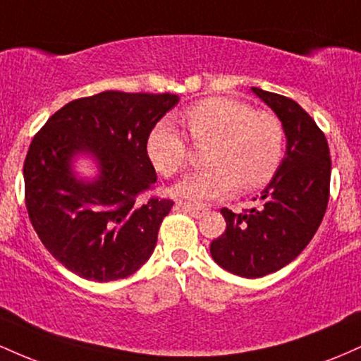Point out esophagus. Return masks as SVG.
I'll use <instances>...</instances> for the list:
<instances>
[{
  "label": "esophagus",
  "mask_w": 361,
  "mask_h": 361,
  "mask_svg": "<svg viewBox=\"0 0 361 361\" xmlns=\"http://www.w3.org/2000/svg\"><path fill=\"white\" fill-rule=\"evenodd\" d=\"M176 210H181V212H188L192 217H197L200 219L202 215H205L209 212V209H205V207H200V205H193V204H186V202H178Z\"/></svg>",
  "instance_id": "esophagus-1"
}]
</instances>
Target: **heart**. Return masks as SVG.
I'll use <instances>...</instances> for the list:
<instances>
[{"mask_svg":"<svg viewBox=\"0 0 361 361\" xmlns=\"http://www.w3.org/2000/svg\"><path fill=\"white\" fill-rule=\"evenodd\" d=\"M185 127L195 144H210L205 163L175 186V193L195 202L215 200L235 188L255 190L276 175L285 157V128L276 115L256 111L234 98H207L185 111ZM146 152L159 175L171 178L188 163V146L168 120L149 132Z\"/></svg>","mask_w":361,"mask_h":361,"instance_id":"b5f03b06","label":"heart"}]
</instances>
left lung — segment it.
<instances>
[{
	"mask_svg": "<svg viewBox=\"0 0 361 361\" xmlns=\"http://www.w3.org/2000/svg\"><path fill=\"white\" fill-rule=\"evenodd\" d=\"M251 91L283 123L287 151L261 192L258 209L221 210L227 227L210 244V255L224 270L259 279L287 267L316 234L329 200L331 157L324 134L299 103L259 88Z\"/></svg>",
	"mask_w": 361,
	"mask_h": 361,
	"instance_id": "obj_1",
	"label": "left lung"
}]
</instances>
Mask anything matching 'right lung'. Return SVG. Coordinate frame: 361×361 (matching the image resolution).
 Instances as JSON below:
<instances>
[{
    "mask_svg": "<svg viewBox=\"0 0 361 361\" xmlns=\"http://www.w3.org/2000/svg\"><path fill=\"white\" fill-rule=\"evenodd\" d=\"M178 102L171 93L103 91L69 102L35 134L23 164L25 204L40 241L69 271L111 281L151 258L175 202L137 200L157 180L146 140ZM80 154L97 163L93 180L73 173Z\"/></svg>",
    "mask_w": 361,
    "mask_h": 361,
    "instance_id": "right-lung-1",
    "label": "right lung"
}]
</instances>
